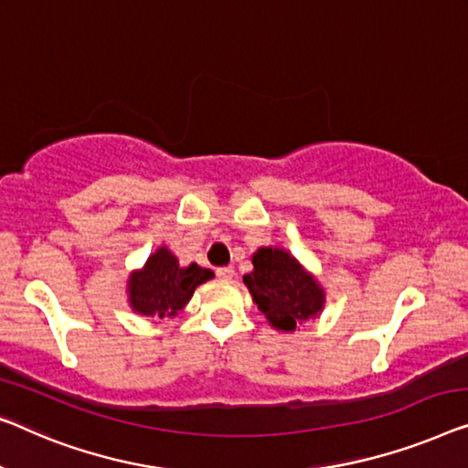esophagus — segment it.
<instances>
[{
  "instance_id": "34e87169",
  "label": "esophagus",
  "mask_w": 468,
  "mask_h": 468,
  "mask_svg": "<svg viewBox=\"0 0 468 468\" xmlns=\"http://www.w3.org/2000/svg\"><path fill=\"white\" fill-rule=\"evenodd\" d=\"M216 277L222 279V282H231V279L235 277V271H233V267H220V269H216Z\"/></svg>"
}]
</instances>
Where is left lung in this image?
Listing matches in <instances>:
<instances>
[{"instance_id": "obj_1", "label": "left lung", "mask_w": 468, "mask_h": 468, "mask_svg": "<svg viewBox=\"0 0 468 468\" xmlns=\"http://www.w3.org/2000/svg\"><path fill=\"white\" fill-rule=\"evenodd\" d=\"M252 262L254 271L243 282L258 309L277 330H296V324L322 311L324 290L304 273L294 256L279 248H261Z\"/></svg>"}]
</instances>
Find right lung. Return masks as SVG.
<instances>
[{"label": "right lung", "mask_w": 468, "mask_h": 468, "mask_svg": "<svg viewBox=\"0 0 468 468\" xmlns=\"http://www.w3.org/2000/svg\"><path fill=\"white\" fill-rule=\"evenodd\" d=\"M210 269H201L199 264L178 267L176 256L167 248H159L144 269L130 277V304L143 315L172 317L189 303L195 288L212 279Z\"/></svg>", "instance_id": "right-lung-1"}]
</instances>
